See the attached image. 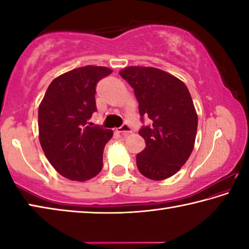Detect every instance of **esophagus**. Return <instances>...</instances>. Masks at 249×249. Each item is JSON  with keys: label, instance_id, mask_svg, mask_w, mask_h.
<instances>
[{"label": "esophagus", "instance_id": "34e87169", "mask_svg": "<svg viewBox=\"0 0 249 249\" xmlns=\"http://www.w3.org/2000/svg\"><path fill=\"white\" fill-rule=\"evenodd\" d=\"M117 132L121 133V134H128V133H132V128H130V126L128 124H123L121 126V127L117 128Z\"/></svg>", "mask_w": 249, "mask_h": 249}]
</instances>
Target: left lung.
Wrapping results in <instances>:
<instances>
[{
    "instance_id": "1",
    "label": "left lung",
    "mask_w": 249,
    "mask_h": 249,
    "mask_svg": "<svg viewBox=\"0 0 249 249\" xmlns=\"http://www.w3.org/2000/svg\"><path fill=\"white\" fill-rule=\"evenodd\" d=\"M120 74L134 89L142 121H151L138 132L146 142L136 156L138 170L151 180L169 178L195 146L197 115L190 92L175 75L153 67H127Z\"/></svg>"
}]
</instances>
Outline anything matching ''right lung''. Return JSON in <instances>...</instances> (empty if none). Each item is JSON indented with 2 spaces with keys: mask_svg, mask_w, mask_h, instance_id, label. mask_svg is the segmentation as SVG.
Instances as JSON below:
<instances>
[{
  "mask_svg": "<svg viewBox=\"0 0 249 249\" xmlns=\"http://www.w3.org/2000/svg\"><path fill=\"white\" fill-rule=\"evenodd\" d=\"M107 67L86 66L59 75L49 84L38 108L39 142L58 174L86 181L99 174L103 150L113 132L91 126L96 111L95 88L111 74Z\"/></svg>",
  "mask_w": 249,
  "mask_h": 249,
  "instance_id": "right-lung-1",
  "label": "right lung"
}]
</instances>
